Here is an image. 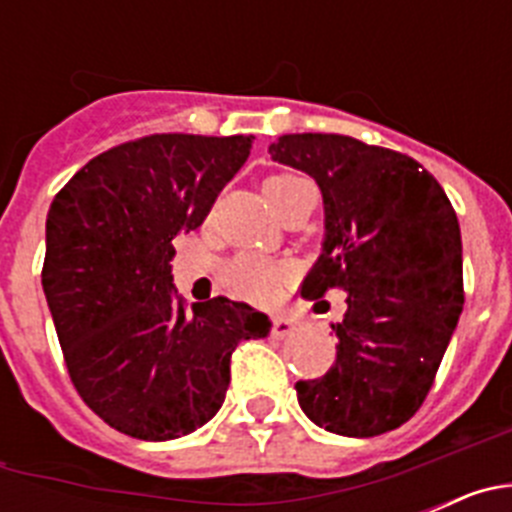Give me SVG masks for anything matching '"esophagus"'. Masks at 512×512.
I'll return each mask as SVG.
<instances>
[{
  "instance_id": "esophagus-1",
  "label": "esophagus",
  "mask_w": 512,
  "mask_h": 512,
  "mask_svg": "<svg viewBox=\"0 0 512 512\" xmlns=\"http://www.w3.org/2000/svg\"><path fill=\"white\" fill-rule=\"evenodd\" d=\"M297 330V320L287 318V315H279V318L271 320V336L274 338H287Z\"/></svg>"
}]
</instances>
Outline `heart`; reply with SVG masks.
Masks as SVG:
<instances>
[{
    "label": "heart",
    "instance_id": "obj_1",
    "mask_svg": "<svg viewBox=\"0 0 512 512\" xmlns=\"http://www.w3.org/2000/svg\"><path fill=\"white\" fill-rule=\"evenodd\" d=\"M302 182L297 174H274L264 182V194L274 207L279 194L292 184ZM289 277V266L284 261H274L259 253H241L223 266V284L230 295L253 305H271L282 292Z\"/></svg>",
    "mask_w": 512,
    "mask_h": 512
}]
</instances>
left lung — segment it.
Instances as JSON below:
<instances>
[{
    "label": "left lung",
    "instance_id": "left-lung-1",
    "mask_svg": "<svg viewBox=\"0 0 512 512\" xmlns=\"http://www.w3.org/2000/svg\"><path fill=\"white\" fill-rule=\"evenodd\" d=\"M269 153L323 192L325 248L302 297L348 292L336 361L297 382L300 408L338 436L395 431L431 392L464 307L454 207L415 158L348 135H282Z\"/></svg>",
    "mask_w": 512,
    "mask_h": 512
}]
</instances>
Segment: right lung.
Instances as JSON below:
<instances>
[{"label": "right lung", "mask_w": 512, "mask_h": 512, "mask_svg": "<svg viewBox=\"0 0 512 512\" xmlns=\"http://www.w3.org/2000/svg\"><path fill=\"white\" fill-rule=\"evenodd\" d=\"M253 135L153 133L99 153L45 220L43 292L76 392L140 441L187 436L220 410L230 356L269 318L212 297L187 312L171 287L182 230L200 228L246 164Z\"/></svg>", "instance_id": "obj_1"}]
</instances>
